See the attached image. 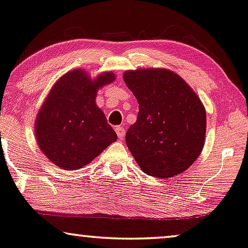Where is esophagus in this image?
<instances>
[{"instance_id": "1", "label": "esophagus", "mask_w": 248, "mask_h": 248, "mask_svg": "<svg viewBox=\"0 0 248 248\" xmlns=\"http://www.w3.org/2000/svg\"><path fill=\"white\" fill-rule=\"evenodd\" d=\"M115 129V131H117V135H118V137L119 139H124V133H126V131H124V127H121V126H117L114 128Z\"/></svg>"}]
</instances>
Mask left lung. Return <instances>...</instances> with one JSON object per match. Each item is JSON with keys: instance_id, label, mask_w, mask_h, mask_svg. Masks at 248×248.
Instances as JSON below:
<instances>
[{"instance_id": "obj_1", "label": "left lung", "mask_w": 248, "mask_h": 248, "mask_svg": "<svg viewBox=\"0 0 248 248\" xmlns=\"http://www.w3.org/2000/svg\"><path fill=\"white\" fill-rule=\"evenodd\" d=\"M124 80L139 102L126 143L140 169L173 177L186 170L205 145L206 109L180 75L166 68L127 71Z\"/></svg>"}]
</instances>
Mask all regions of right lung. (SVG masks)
<instances>
[{
  "label": "right lung",
  "instance_id": "right-lung-1",
  "mask_svg": "<svg viewBox=\"0 0 248 248\" xmlns=\"http://www.w3.org/2000/svg\"><path fill=\"white\" fill-rule=\"evenodd\" d=\"M114 80L112 72L92 79L83 70H73L50 90L34 127L41 151L57 167L82 168L117 140V134L96 105L99 88Z\"/></svg>",
  "mask_w": 248,
  "mask_h": 248
}]
</instances>
